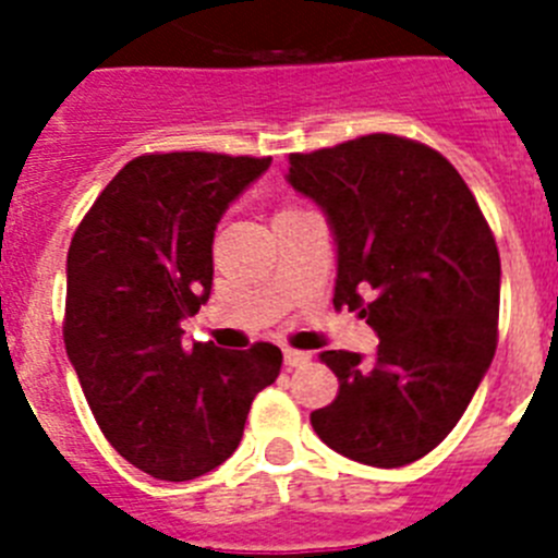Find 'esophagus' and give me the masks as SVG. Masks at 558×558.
Here are the masks:
<instances>
[{"instance_id":"34e87169","label":"esophagus","mask_w":558,"mask_h":558,"mask_svg":"<svg viewBox=\"0 0 558 558\" xmlns=\"http://www.w3.org/2000/svg\"><path fill=\"white\" fill-rule=\"evenodd\" d=\"M313 354L310 352H299V349H284V366L288 368H302L307 366Z\"/></svg>"}]
</instances>
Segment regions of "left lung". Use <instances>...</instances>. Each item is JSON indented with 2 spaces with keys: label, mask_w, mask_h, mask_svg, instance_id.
Wrapping results in <instances>:
<instances>
[{
  "label": "left lung",
  "mask_w": 558,
  "mask_h": 558,
  "mask_svg": "<svg viewBox=\"0 0 558 558\" xmlns=\"http://www.w3.org/2000/svg\"><path fill=\"white\" fill-rule=\"evenodd\" d=\"M288 181L335 231V310H357L379 338L372 363L322 352L340 388L310 413L313 430L368 466L418 461L458 425L495 357V234L456 167L393 133L290 153Z\"/></svg>",
  "instance_id": "8db88e82"
}]
</instances>
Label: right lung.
<instances>
[{"instance_id":"obj_1","label":"right lung","mask_w":558,"mask_h":558,"mask_svg":"<svg viewBox=\"0 0 558 558\" xmlns=\"http://www.w3.org/2000/svg\"><path fill=\"white\" fill-rule=\"evenodd\" d=\"M270 156L147 153L77 226L66 256L63 343L108 445L159 481L206 475L236 450L282 352L184 347L181 318L211 290V240Z\"/></svg>"}]
</instances>
